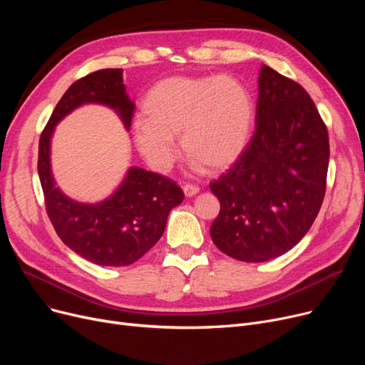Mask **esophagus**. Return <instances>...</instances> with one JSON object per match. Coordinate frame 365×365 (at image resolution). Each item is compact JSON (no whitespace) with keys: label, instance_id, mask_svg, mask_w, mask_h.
I'll list each match as a JSON object with an SVG mask.
<instances>
[{"label":"esophagus","instance_id":"obj_1","mask_svg":"<svg viewBox=\"0 0 365 365\" xmlns=\"http://www.w3.org/2000/svg\"><path fill=\"white\" fill-rule=\"evenodd\" d=\"M183 192H185V195L186 197H194V195H197L198 192H200V187L197 186V185H192V183H187V185H185L183 186Z\"/></svg>","mask_w":365,"mask_h":365}]
</instances>
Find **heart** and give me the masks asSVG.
I'll return each instance as SVG.
<instances>
[{"label": "heart", "mask_w": 365, "mask_h": 365, "mask_svg": "<svg viewBox=\"0 0 365 365\" xmlns=\"http://www.w3.org/2000/svg\"><path fill=\"white\" fill-rule=\"evenodd\" d=\"M142 115L133 138L150 167L171 168L178 158L173 138L180 136L197 167L223 170L250 142L256 108L252 93L232 76H170L149 90Z\"/></svg>", "instance_id": "heart-1"}]
</instances>
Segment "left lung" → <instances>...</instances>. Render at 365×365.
Segmentation results:
<instances>
[{"instance_id": "8db88e82", "label": "left lung", "mask_w": 365, "mask_h": 365, "mask_svg": "<svg viewBox=\"0 0 365 365\" xmlns=\"http://www.w3.org/2000/svg\"><path fill=\"white\" fill-rule=\"evenodd\" d=\"M256 128L242 155L210 183L220 212L210 235L225 255L266 262L309 231L325 195L329 131L300 84L263 65Z\"/></svg>"}]
</instances>
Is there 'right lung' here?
<instances>
[{"label":"right lung","mask_w":365,"mask_h":365,"mask_svg":"<svg viewBox=\"0 0 365 365\" xmlns=\"http://www.w3.org/2000/svg\"><path fill=\"white\" fill-rule=\"evenodd\" d=\"M84 103H102L131 125L134 103L123 84V69H101L75 81L56 105L38 148V175L48 219L72 252L101 266H127L139 260L164 234L170 210L185 195L176 182L131 167L121 186L99 204H81L63 195L50 170V139L56 124Z\"/></svg>","instance_id":"right-lung-1"}]
</instances>
